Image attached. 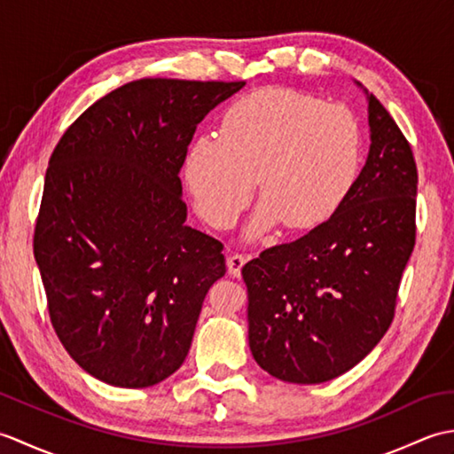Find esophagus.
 Wrapping results in <instances>:
<instances>
[{"label":"esophagus","instance_id":"obj_1","mask_svg":"<svg viewBox=\"0 0 454 454\" xmlns=\"http://www.w3.org/2000/svg\"><path fill=\"white\" fill-rule=\"evenodd\" d=\"M247 259H249V257H247V255H244V254H232V255H230V257H228V262H226L230 275L239 277V273H242V267L246 265Z\"/></svg>","mask_w":454,"mask_h":454}]
</instances>
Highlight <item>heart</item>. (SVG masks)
I'll use <instances>...</instances> for the list:
<instances>
[{"label": "heart", "instance_id": "b5f03b06", "mask_svg": "<svg viewBox=\"0 0 454 454\" xmlns=\"http://www.w3.org/2000/svg\"><path fill=\"white\" fill-rule=\"evenodd\" d=\"M361 163V129L343 105L312 95L263 88L230 107L220 138L192 142L185 181L199 215L215 228L236 224L254 197L259 202L246 238L263 236L278 222L314 228L349 195Z\"/></svg>", "mask_w": 454, "mask_h": 454}]
</instances>
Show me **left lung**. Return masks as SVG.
<instances>
[{
  "label": "left lung",
  "instance_id": "left-lung-1",
  "mask_svg": "<svg viewBox=\"0 0 454 454\" xmlns=\"http://www.w3.org/2000/svg\"><path fill=\"white\" fill-rule=\"evenodd\" d=\"M364 95L371 148L341 207L242 269L249 349L278 380H332L361 363L392 324L416 244L418 169L390 113Z\"/></svg>",
  "mask_w": 454,
  "mask_h": 454
}]
</instances>
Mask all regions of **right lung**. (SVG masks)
I'll return each mask as SVG.
<instances>
[{"label":"right lung","mask_w":454,"mask_h":454,"mask_svg":"<svg viewBox=\"0 0 454 454\" xmlns=\"http://www.w3.org/2000/svg\"><path fill=\"white\" fill-rule=\"evenodd\" d=\"M244 85L130 82L93 103L48 161L33 246L51 322L111 387L176 372L226 273L224 246L185 224L179 169L197 124Z\"/></svg>","instance_id":"add662e5"}]
</instances>
